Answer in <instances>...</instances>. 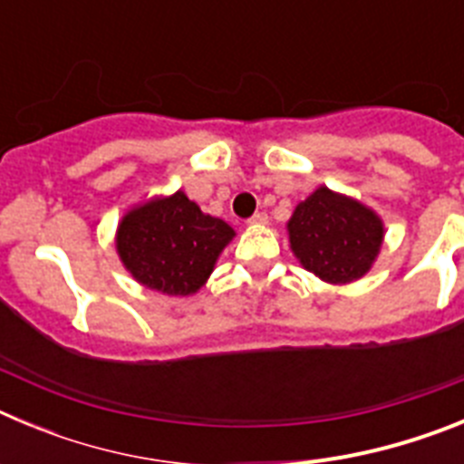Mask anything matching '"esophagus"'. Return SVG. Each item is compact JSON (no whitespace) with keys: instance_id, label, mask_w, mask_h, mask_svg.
Returning a JSON list of instances; mask_svg holds the SVG:
<instances>
[{"instance_id":"1","label":"esophagus","mask_w":464,"mask_h":464,"mask_svg":"<svg viewBox=\"0 0 464 464\" xmlns=\"http://www.w3.org/2000/svg\"><path fill=\"white\" fill-rule=\"evenodd\" d=\"M248 223H251V225H267V223H269L267 213H265V211H257V213H253L251 218H248Z\"/></svg>"}]
</instances>
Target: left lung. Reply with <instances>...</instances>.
<instances>
[{"mask_svg":"<svg viewBox=\"0 0 464 464\" xmlns=\"http://www.w3.org/2000/svg\"><path fill=\"white\" fill-rule=\"evenodd\" d=\"M288 235L302 267L342 285L372 269L383 244V220L358 199L321 186L297 204Z\"/></svg>","mask_w":464,"mask_h":464,"instance_id":"obj_1","label":"left lung"}]
</instances>
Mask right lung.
Segmentation results:
<instances>
[{"instance_id": "right-lung-1", "label": "right lung", "mask_w": 464, "mask_h": 464, "mask_svg": "<svg viewBox=\"0 0 464 464\" xmlns=\"http://www.w3.org/2000/svg\"><path fill=\"white\" fill-rule=\"evenodd\" d=\"M235 229L202 213L186 192L155 197L127 211L118 225L116 248L141 285L162 295H192L211 276Z\"/></svg>"}]
</instances>
